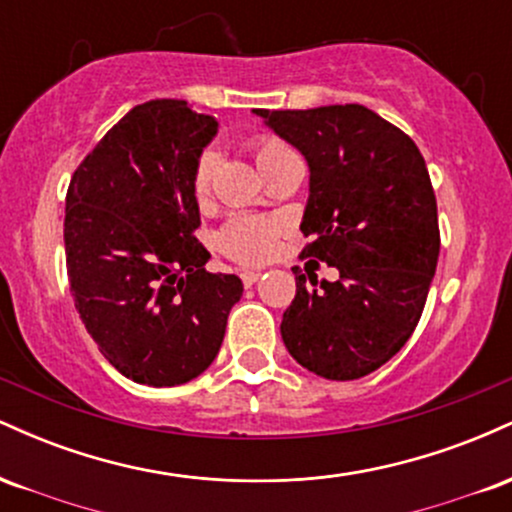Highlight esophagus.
Listing matches in <instances>:
<instances>
[{
    "instance_id": "1",
    "label": "esophagus",
    "mask_w": 512,
    "mask_h": 512,
    "mask_svg": "<svg viewBox=\"0 0 512 512\" xmlns=\"http://www.w3.org/2000/svg\"><path fill=\"white\" fill-rule=\"evenodd\" d=\"M260 276H262L260 272H252V269H245V272H240V279H243L245 286H252L257 279H260Z\"/></svg>"
}]
</instances>
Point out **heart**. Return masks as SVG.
Listing matches in <instances>:
<instances>
[{
    "label": "heart",
    "mask_w": 512,
    "mask_h": 512,
    "mask_svg": "<svg viewBox=\"0 0 512 512\" xmlns=\"http://www.w3.org/2000/svg\"><path fill=\"white\" fill-rule=\"evenodd\" d=\"M252 156H255L257 166L264 170L276 158L289 154V146L272 134H260L250 142ZM211 180H214V154L204 151L199 156L195 173H192V192H195L197 202H207L211 192ZM276 238H279V226L269 219L260 216H233L231 221L219 231V248L223 255L240 264H260L272 257L276 248Z\"/></svg>",
    "instance_id": "b5f03b06"
}]
</instances>
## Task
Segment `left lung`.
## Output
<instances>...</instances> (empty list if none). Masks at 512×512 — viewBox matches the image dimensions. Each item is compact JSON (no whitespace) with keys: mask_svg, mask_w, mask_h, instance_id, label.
<instances>
[{"mask_svg":"<svg viewBox=\"0 0 512 512\" xmlns=\"http://www.w3.org/2000/svg\"><path fill=\"white\" fill-rule=\"evenodd\" d=\"M310 166L301 257L339 269L337 281L296 274L281 339L303 368L356 380L407 344L436 274L440 231L431 178L409 134L358 103L257 108Z\"/></svg>","mask_w":512,"mask_h":512,"instance_id":"1","label":"left lung"}]
</instances>
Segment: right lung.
<instances>
[{"label":"right lung","mask_w":512,"mask_h":512,"mask_svg":"<svg viewBox=\"0 0 512 512\" xmlns=\"http://www.w3.org/2000/svg\"><path fill=\"white\" fill-rule=\"evenodd\" d=\"M216 120L185 101L132 108L88 151L67 190L64 250L88 334L134 383L182 385L219 354L243 296L207 272L192 173Z\"/></svg>","instance_id":"right-lung-1"}]
</instances>
